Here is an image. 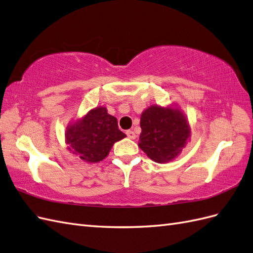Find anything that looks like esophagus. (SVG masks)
<instances>
[{"instance_id": "esophagus-1", "label": "esophagus", "mask_w": 253, "mask_h": 253, "mask_svg": "<svg viewBox=\"0 0 253 253\" xmlns=\"http://www.w3.org/2000/svg\"><path fill=\"white\" fill-rule=\"evenodd\" d=\"M126 136L128 137V138H131V139H135L136 138L135 133L133 131H131V129H128V131H126Z\"/></svg>"}]
</instances>
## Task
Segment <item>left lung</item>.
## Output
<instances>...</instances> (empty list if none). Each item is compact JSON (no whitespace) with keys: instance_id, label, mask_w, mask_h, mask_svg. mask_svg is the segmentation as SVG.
<instances>
[{"instance_id":"left-lung-1","label":"left lung","mask_w":253,"mask_h":253,"mask_svg":"<svg viewBox=\"0 0 253 253\" xmlns=\"http://www.w3.org/2000/svg\"><path fill=\"white\" fill-rule=\"evenodd\" d=\"M139 148L156 163H168L178 156L190 137V127L177 109L150 106L140 118Z\"/></svg>"}]
</instances>
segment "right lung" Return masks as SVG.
<instances>
[{"label": "right lung", "instance_id": "right-lung-1", "mask_svg": "<svg viewBox=\"0 0 253 253\" xmlns=\"http://www.w3.org/2000/svg\"><path fill=\"white\" fill-rule=\"evenodd\" d=\"M126 135L118 128L117 119L105 108L91 110L65 134L68 150L86 163H99L108 156L113 144Z\"/></svg>", "mask_w": 253, "mask_h": 253}]
</instances>
